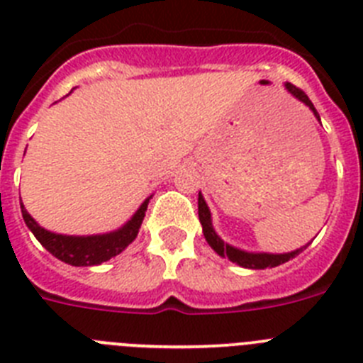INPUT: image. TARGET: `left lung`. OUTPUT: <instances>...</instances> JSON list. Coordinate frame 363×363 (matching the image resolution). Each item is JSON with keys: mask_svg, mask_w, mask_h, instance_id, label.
<instances>
[{"mask_svg": "<svg viewBox=\"0 0 363 363\" xmlns=\"http://www.w3.org/2000/svg\"><path fill=\"white\" fill-rule=\"evenodd\" d=\"M286 89L291 91L296 99L301 100L303 104H307V106L313 109V113L316 115L318 121H320V115H318L313 102L308 100V96L303 93V91L299 89V87H296L294 84H286ZM199 220H201V225H203V234L204 238H206L208 245H210V247H212L220 257H228L232 263H238L239 267H245V269H272V267L283 264L289 259H292V257H296L299 252L305 248V247L299 248V250L291 252V254H252V252H242L239 250V248L230 247V245H226V242L216 234V230H213L212 226L210 210H208L206 203H204L203 195L201 194H199Z\"/></svg>", "mask_w": 363, "mask_h": 363, "instance_id": "left-lung-1", "label": "left lung"}]
</instances>
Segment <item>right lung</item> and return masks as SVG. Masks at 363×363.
<instances>
[{
	"instance_id": "right-lung-1",
	"label": "right lung",
	"mask_w": 363,
	"mask_h": 363,
	"mask_svg": "<svg viewBox=\"0 0 363 363\" xmlns=\"http://www.w3.org/2000/svg\"><path fill=\"white\" fill-rule=\"evenodd\" d=\"M150 199L144 201L143 206L138 208L137 213L131 217V220H128L121 230L111 232V234L89 235V238H72V235L47 232L27 213L23 204H21V216H23L25 225L29 226L34 238L42 242L52 256L58 257L64 263L72 264V267H91V264H100L115 257L116 254H121L129 242L137 238L138 228H140L144 216H146Z\"/></svg>"
}]
</instances>
